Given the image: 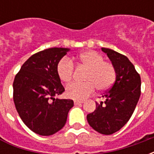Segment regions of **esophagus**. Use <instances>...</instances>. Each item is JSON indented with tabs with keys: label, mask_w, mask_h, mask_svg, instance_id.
<instances>
[{
	"label": "esophagus",
	"mask_w": 154,
	"mask_h": 154,
	"mask_svg": "<svg viewBox=\"0 0 154 154\" xmlns=\"http://www.w3.org/2000/svg\"><path fill=\"white\" fill-rule=\"evenodd\" d=\"M83 103L82 101H79V100H75L74 101V105L75 106H78V105H82V104Z\"/></svg>",
	"instance_id": "1"
}]
</instances>
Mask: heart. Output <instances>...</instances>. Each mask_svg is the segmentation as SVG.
I'll return each mask as SVG.
<instances>
[{"label":"heart","mask_w":154,"mask_h":154,"mask_svg":"<svg viewBox=\"0 0 154 154\" xmlns=\"http://www.w3.org/2000/svg\"><path fill=\"white\" fill-rule=\"evenodd\" d=\"M78 67L87 69L82 83L70 84L66 88V95L71 99L83 100L91 96L96 90L105 91L113 85L116 79V71L110 62L96 51H87L75 57ZM74 65L67 58L61 59L57 65V73L62 82L69 83L74 75Z\"/></svg>","instance_id":"heart-1"}]
</instances>
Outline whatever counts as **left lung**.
I'll use <instances>...</instances> for the list:
<instances>
[{"label":"left lung","mask_w":154,"mask_h":154,"mask_svg":"<svg viewBox=\"0 0 154 154\" xmlns=\"http://www.w3.org/2000/svg\"><path fill=\"white\" fill-rule=\"evenodd\" d=\"M116 68V79L101 97L105 102H96V110L88 114L92 129L109 135L119 131L129 121L141 94V78L128 57L116 51L101 48Z\"/></svg>","instance_id":"8db88e82"}]
</instances>
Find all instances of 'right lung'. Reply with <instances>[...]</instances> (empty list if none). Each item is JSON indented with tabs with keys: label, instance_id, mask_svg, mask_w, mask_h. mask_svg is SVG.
Listing matches in <instances>:
<instances>
[{
	"label": "right lung",
	"instance_id": "obj_1",
	"mask_svg": "<svg viewBox=\"0 0 154 154\" xmlns=\"http://www.w3.org/2000/svg\"><path fill=\"white\" fill-rule=\"evenodd\" d=\"M67 51L51 48L33 54L15 77L13 99L16 110L25 125L39 135L59 131L73 106L72 100L54 98L65 91L57 76V65Z\"/></svg>",
	"mask_w": 154,
	"mask_h": 154
}]
</instances>
